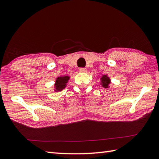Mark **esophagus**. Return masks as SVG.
Returning <instances> with one entry per match:
<instances>
[{
	"label": "esophagus",
	"mask_w": 159,
	"mask_h": 159,
	"mask_svg": "<svg viewBox=\"0 0 159 159\" xmlns=\"http://www.w3.org/2000/svg\"><path fill=\"white\" fill-rule=\"evenodd\" d=\"M80 72H86L87 69L86 68H80Z\"/></svg>",
	"instance_id": "esophagus-1"
}]
</instances>
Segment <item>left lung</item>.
<instances>
[{
  "label": "left lung",
  "instance_id": "left-lung-1",
  "mask_svg": "<svg viewBox=\"0 0 159 159\" xmlns=\"http://www.w3.org/2000/svg\"><path fill=\"white\" fill-rule=\"evenodd\" d=\"M100 84L101 85V86L104 87V88H109L111 80L110 78L108 76V75H107V74H102L100 77Z\"/></svg>",
  "mask_w": 159,
  "mask_h": 159
}]
</instances>
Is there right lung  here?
<instances>
[{
	"mask_svg": "<svg viewBox=\"0 0 159 159\" xmlns=\"http://www.w3.org/2000/svg\"><path fill=\"white\" fill-rule=\"evenodd\" d=\"M70 77L69 76H58L56 78L55 85H54V91L55 92H61L67 86V83H68Z\"/></svg>",
	"mask_w": 159,
	"mask_h": 159,
	"instance_id": "add662e5",
	"label": "right lung"
}]
</instances>
